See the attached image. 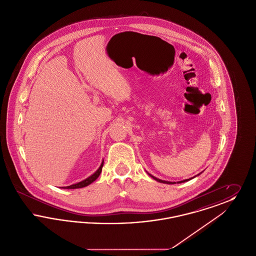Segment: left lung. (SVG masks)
<instances>
[{
	"label": "left lung",
	"mask_w": 256,
	"mask_h": 256,
	"mask_svg": "<svg viewBox=\"0 0 256 256\" xmlns=\"http://www.w3.org/2000/svg\"><path fill=\"white\" fill-rule=\"evenodd\" d=\"M148 176H152V178H154V180H156V182H158L167 183V184H176V183L185 182H188V180H192V178H195V176H194V178H189V180H182V182H166V180H159V178H156V176H152L150 174H148Z\"/></svg>",
	"instance_id": "obj_1"
}]
</instances>
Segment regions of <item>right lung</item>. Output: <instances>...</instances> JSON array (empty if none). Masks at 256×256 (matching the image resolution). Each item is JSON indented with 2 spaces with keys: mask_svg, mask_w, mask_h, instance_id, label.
Masks as SVG:
<instances>
[{
  "mask_svg": "<svg viewBox=\"0 0 256 256\" xmlns=\"http://www.w3.org/2000/svg\"><path fill=\"white\" fill-rule=\"evenodd\" d=\"M102 166H104V161L102 162V164H100V168H98V170H96L92 176H90L89 178H87L86 180H82V182H80L76 183V184L70 185V186H66V187H64V189H78V188H82V187L88 186L89 184H91L93 182H95V180H97L98 178V176H100V172H102Z\"/></svg>",
  "mask_w": 256,
  "mask_h": 256,
  "instance_id": "1",
  "label": "right lung"
}]
</instances>
